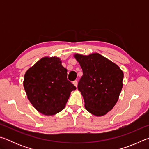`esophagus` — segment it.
Returning <instances> with one entry per match:
<instances>
[{"label": "esophagus", "mask_w": 149, "mask_h": 149, "mask_svg": "<svg viewBox=\"0 0 149 149\" xmlns=\"http://www.w3.org/2000/svg\"><path fill=\"white\" fill-rule=\"evenodd\" d=\"M73 84H74L75 86L77 87V81H73Z\"/></svg>", "instance_id": "obj_1"}]
</instances>
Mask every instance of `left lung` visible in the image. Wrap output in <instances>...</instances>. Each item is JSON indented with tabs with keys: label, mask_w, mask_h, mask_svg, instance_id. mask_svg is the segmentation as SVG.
<instances>
[{
	"label": "left lung",
	"mask_w": 149,
	"mask_h": 149,
	"mask_svg": "<svg viewBox=\"0 0 149 149\" xmlns=\"http://www.w3.org/2000/svg\"><path fill=\"white\" fill-rule=\"evenodd\" d=\"M83 75L77 89L88 112L102 116L112 109L122 91L123 73L118 65L99 53L88 56L75 54Z\"/></svg>",
	"instance_id": "1"
}]
</instances>
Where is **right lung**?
I'll list each match as a JSON object with an SVG mask.
<instances>
[{"label":"right lung","mask_w":149,"mask_h":149,"mask_svg":"<svg viewBox=\"0 0 149 149\" xmlns=\"http://www.w3.org/2000/svg\"><path fill=\"white\" fill-rule=\"evenodd\" d=\"M24 87L30 102L40 113L51 116L64 109L76 89L67 79V70L57 57H45L28 69Z\"/></svg>","instance_id":"right-lung-1"}]
</instances>
